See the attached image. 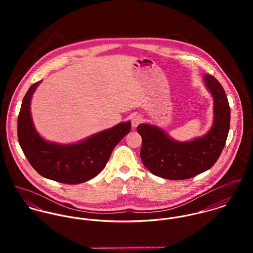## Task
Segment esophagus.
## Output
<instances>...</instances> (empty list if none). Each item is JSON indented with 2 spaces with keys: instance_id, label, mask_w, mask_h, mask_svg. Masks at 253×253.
Instances as JSON below:
<instances>
[{
  "instance_id": "1",
  "label": "esophagus",
  "mask_w": 253,
  "mask_h": 253,
  "mask_svg": "<svg viewBox=\"0 0 253 253\" xmlns=\"http://www.w3.org/2000/svg\"><path fill=\"white\" fill-rule=\"evenodd\" d=\"M141 122H142V117L139 115H135L131 118V126L133 127H136Z\"/></svg>"
}]
</instances>
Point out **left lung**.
I'll return each mask as SVG.
<instances>
[{
  "label": "left lung",
  "mask_w": 253,
  "mask_h": 253,
  "mask_svg": "<svg viewBox=\"0 0 253 253\" xmlns=\"http://www.w3.org/2000/svg\"><path fill=\"white\" fill-rule=\"evenodd\" d=\"M205 83L214 99V123L204 137L176 142L157 126L141 124L137 132L142 137L140 158L153 174L170 180L192 178L216 163L228 137L230 106L221 84L211 75Z\"/></svg>",
  "instance_id": "1"
}]
</instances>
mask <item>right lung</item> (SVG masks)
Masks as SVG:
<instances>
[{
	"mask_svg": "<svg viewBox=\"0 0 253 253\" xmlns=\"http://www.w3.org/2000/svg\"><path fill=\"white\" fill-rule=\"evenodd\" d=\"M40 82L26 92L17 120V136L20 147L37 172L48 179L79 184L95 177L106 166L111 153L130 130V122L94 134L73 145H58L44 141L37 133L30 115V100Z\"/></svg>",
	"mask_w": 253,
	"mask_h": 253,
	"instance_id": "right-lung-1",
	"label": "right lung"
}]
</instances>
